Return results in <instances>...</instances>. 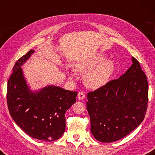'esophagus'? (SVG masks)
I'll return each mask as SVG.
<instances>
[{
	"mask_svg": "<svg viewBox=\"0 0 155 155\" xmlns=\"http://www.w3.org/2000/svg\"><path fill=\"white\" fill-rule=\"evenodd\" d=\"M85 94L83 92V91H81L78 93V100H83L84 98H85Z\"/></svg>",
	"mask_w": 155,
	"mask_h": 155,
	"instance_id": "esophagus-1",
	"label": "esophagus"
}]
</instances>
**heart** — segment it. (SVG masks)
<instances>
[{"label": "heart", "mask_w": 155, "mask_h": 155, "mask_svg": "<svg viewBox=\"0 0 155 155\" xmlns=\"http://www.w3.org/2000/svg\"><path fill=\"white\" fill-rule=\"evenodd\" d=\"M104 54H96L81 61L76 65L78 71L85 72L90 69L85 76V83L89 87L98 88L104 85L115 70V63L112 60H105ZM72 77L73 75L70 74Z\"/></svg>", "instance_id": "heart-1"}]
</instances>
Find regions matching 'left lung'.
Instances as JSON below:
<instances>
[{
  "mask_svg": "<svg viewBox=\"0 0 155 155\" xmlns=\"http://www.w3.org/2000/svg\"><path fill=\"white\" fill-rule=\"evenodd\" d=\"M117 79L87 94L91 133L101 142L120 140L140 125L145 117L148 84L137 59Z\"/></svg>",
  "mask_w": 155,
  "mask_h": 155,
  "instance_id": "obj_1",
  "label": "left lung"
}]
</instances>
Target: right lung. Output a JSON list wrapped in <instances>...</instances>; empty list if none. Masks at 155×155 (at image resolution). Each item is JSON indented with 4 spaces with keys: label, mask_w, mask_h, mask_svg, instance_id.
<instances>
[{
    "label": "right lung",
    "mask_w": 155,
    "mask_h": 155,
    "mask_svg": "<svg viewBox=\"0 0 155 155\" xmlns=\"http://www.w3.org/2000/svg\"><path fill=\"white\" fill-rule=\"evenodd\" d=\"M34 52L31 50L18 60L7 83V101L13 120L30 137L52 141L65 129V114L76 102L77 91L49 85L38 91L28 87L21 66Z\"/></svg>",
    "instance_id": "obj_1"
}]
</instances>
